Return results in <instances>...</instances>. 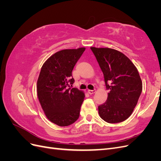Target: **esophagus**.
<instances>
[{"label":"esophagus","instance_id":"34e87169","mask_svg":"<svg viewBox=\"0 0 161 161\" xmlns=\"http://www.w3.org/2000/svg\"><path fill=\"white\" fill-rule=\"evenodd\" d=\"M88 92H89L90 95L94 94L95 92V90H88Z\"/></svg>","mask_w":161,"mask_h":161}]
</instances>
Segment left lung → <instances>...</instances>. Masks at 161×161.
I'll return each instance as SVG.
<instances>
[{
	"label": "left lung",
	"instance_id": "obj_1",
	"mask_svg": "<svg viewBox=\"0 0 161 161\" xmlns=\"http://www.w3.org/2000/svg\"><path fill=\"white\" fill-rule=\"evenodd\" d=\"M103 73L108 92L105 103L98 107L99 114L106 122L119 123L132 114L142 91L138 71L129 58L108 47H91Z\"/></svg>",
	"mask_w": 161,
	"mask_h": 161
}]
</instances>
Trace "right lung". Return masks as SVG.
<instances>
[{
	"label": "right lung",
	"instance_id": "obj_1",
	"mask_svg": "<svg viewBox=\"0 0 161 161\" xmlns=\"http://www.w3.org/2000/svg\"><path fill=\"white\" fill-rule=\"evenodd\" d=\"M85 50L79 47L57 52L43 63L39 75V101L46 118L59 126L69 125L79 117L85 93L69 86L74 83L72 72Z\"/></svg>",
	"mask_w": 161,
	"mask_h": 161
}]
</instances>
